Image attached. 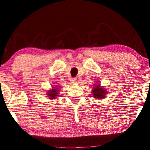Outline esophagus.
Here are the masks:
<instances>
[{
    "label": "esophagus",
    "mask_w": 150,
    "mask_h": 150,
    "mask_svg": "<svg viewBox=\"0 0 150 150\" xmlns=\"http://www.w3.org/2000/svg\"><path fill=\"white\" fill-rule=\"evenodd\" d=\"M71 81L72 83H74V84H75V83H77V79H75V78H73V79H71Z\"/></svg>",
    "instance_id": "obj_1"
}]
</instances>
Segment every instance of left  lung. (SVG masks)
Masks as SVG:
<instances>
[{
  "label": "left lung",
  "instance_id": "left-lung-1",
  "mask_svg": "<svg viewBox=\"0 0 150 150\" xmlns=\"http://www.w3.org/2000/svg\"><path fill=\"white\" fill-rule=\"evenodd\" d=\"M92 93H93V97L95 98L100 99V98H105L107 93L106 90L104 88H102L99 84H97L93 86V90H92Z\"/></svg>",
  "mask_w": 150,
  "mask_h": 150
}]
</instances>
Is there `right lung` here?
Segmentation results:
<instances>
[{
    "mask_svg": "<svg viewBox=\"0 0 150 150\" xmlns=\"http://www.w3.org/2000/svg\"><path fill=\"white\" fill-rule=\"evenodd\" d=\"M58 86H55V87H53L52 89H51L50 90L48 91V92H47V97H49L50 99H54V98H57V96H59V88H57Z\"/></svg>",
    "mask_w": 150,
    "mask_h": 150,
    "instance_id": "1",
    "label": "right lung"
}]
</instances>
